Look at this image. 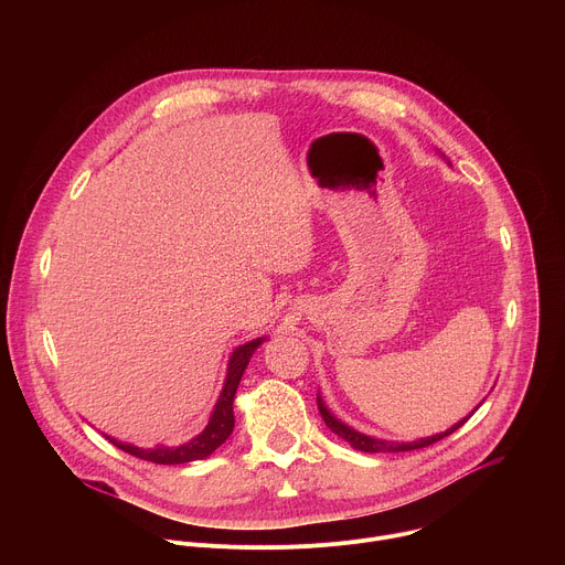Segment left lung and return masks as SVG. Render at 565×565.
Here are the masks:
<instances>
[{
  "mask_svg": "<svg viewBox=\"0 0 565 565\" xmlns=\"http://www.w3.org/2000/svg\"><path fill=\"white\" fill-rule=\"evenodd\" d=\"M317 409H319V414H321V420L327 423V427H329L333 434H338V436L344 438L353 449H360V451H364V454H384V451L395 454V451H412V449L429 447V445H434V443L447 438V436L454 434L456 429H460V427L471 418V414H473V412H471L467 418H462L460 423H456L451 429H447V431H443V434H436V436H429V438H420V440H414V443H386V440H375V438H371V436H364V434H360V431L347 427L344 423H340V420L324 407V399H321L319 395H317Z\"/></svg>",
  "mask_w": 565,
  "mask_h": 565,
  "instance_id": "left-lung-1",
  "label": "left lung"
}]
</instances>
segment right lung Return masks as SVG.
Returning <instances> with one entry per match:
<instances>
[{"label": "right lung", "mask_w": 565, "mask_h": 565, "mask_svg": "<svg viewBox=\"0 0 565 565\" xmlns=\"http://www.w3.org/2000/svg\"><path fill=\"white\" fill-rule=\"evenodd\" d=\"M264 342V338L259 340H253L244 347H238L232 358H230V364H227V377H225V384H223V391L218 395V402L216 407L212 412V418L207 423V427L196 436L192 438L190 443L181 445V447H153V449H140V447H134V445H125V443H118L114 438H109V443H114L118 449L140 458V460H149V462H156V465H183V462H192V460H201L205 456H210L216 447H221L227 436L232 434L234 429V414H232V402H234V393H236V386L241 382V375H244L255 349Z\"/></svg>", "instance_id": "right-lung-1"}]
</instances>
